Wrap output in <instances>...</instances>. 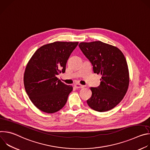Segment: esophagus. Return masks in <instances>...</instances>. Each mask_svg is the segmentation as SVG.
Segmentation results:
<instances>
[{
  "mask_svg": "<svg viewBox=\"0 0 150 150\" xmlns=\"http://www.w3.org/2000/svg\"><path fill=\"white\" fill-rule=\"evenodd\" d=\"M74 87L76 88H83V85H82L79 83H75L74 85Z\"/></svg>",
  "mask_w": 150,
  "mask_h": 150,
  "instance_id": "esophagus-1",
  "label": "esophagus"
}]
</instances>
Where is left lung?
<instances>
[{
    "instance_id": "8db88e82",
    "label": "left lung",
    "mask_w": 150,
    "mask_h": 150,
    "mask_svg": "<svg viewBox=\"0 0 150 150\" xmlns=\"http://www.w3.org/2000/svg\"><path fill=\"white\" fill-rule=\"evenodd\" d=\"M79 47L91 63L94 73L101 76L99 86L90 88L88 105L99 112L113 109L129 87V73L124 54L117 47L100 41L82 42Z\"/></svg>"
}]
</instances>
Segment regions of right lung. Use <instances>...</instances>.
<instances>
[{
  "label": "right lung",
  "mask_w": 150,
  "mask_h": 150,
  "mask_svg": "<svg viewBox=\"0 0 150 150\" xmlns=\"http://www.w3.org/2000/svg\"><path fill=\"white\" fill-rule=\"evenodd\" d=\"M78 42L55 41L38 49L26 66L24 83L27 95L40 110L53 113L65 105L72 85L57 78L66 69L67 61Z\"/></svg>",
  "instance_id": "1"
}]
</instances>
